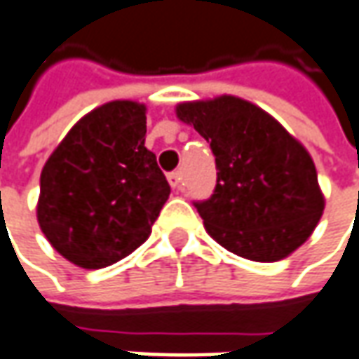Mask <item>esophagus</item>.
<instances>
[{"label": "esophagus", "instance_id": "esophagus-1", "mask_svg": "<svg viewBox=\"0 0 359 359\" xmlns=\"http://www.w3.org/2000/svg\"><path fill=\"white\" fill-rule=\"evenodd\" d=\"M167 179H169V184L175 190L182 189V182H184V180H182V172H179V170H175V172H170Z\"/></svg>", "mask_w": 359, "mask_h": 359}]
</instances>
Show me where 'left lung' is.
<instances>
[{
  "label": "left lung",
  "mask_w": 359,
  "mask_h": 359,
  "mask_svg": "<svg viewBox=\"0 0 359 359\" xmlns=\"http://www.w3.org/2000/svg\"><path fill=\"white\" fill-rule=\"evenodd\" d=\"M177 118L210 143L218 182L196 202L204 228L251 262L289 257L311 238L324 194L311 153L271 114L231 94L180 102Z\"/></svg>",
  "instance_id": "1"
}]
</instances>
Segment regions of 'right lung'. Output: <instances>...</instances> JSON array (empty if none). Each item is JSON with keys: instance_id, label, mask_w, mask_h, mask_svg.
<instances>
[{"instance_id": "right-lung-1", "label": "right lung", "mask_w": 359, "mask_h": 359, "mask_svg": "<svg viewBox=\"0 0 359 359\" xmlns=\"http://www.w3.org/2000/svg\"><path fill=\"white\" fill-rule=\"evenodd\" d=\"M145 133L147 106L111 100L78 119L41 170L36 222L82 269L108 267L137 250L169 198Z\"/></svg>"}]
</instances>
